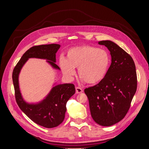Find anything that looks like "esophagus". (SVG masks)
<instances>
[{
	"label": "esophagus",
	"instance_id": "esophagus-1",
	"mask_svg": "<svg viewBox=\"0 0 149 149\" xmlns=\"http://www.w3.org/2000/svg\"><path fill=\"white\" fill-rule=\"evenodd\" d=\"M83 90L82 88H81L79 87H76V92L77 93H78V94L81 93H83Z\"/></svg>",
	"mask_w": 149,
	"mask_h": 149
}]
</instances>
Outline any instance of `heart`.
Here are the masks:
<instances>
[{
	"label": "heart",
	"mask_w": 149,
	"mask_h": 149,
	"mask_svg": "<svg viewBox=\"0 0 149 149\" xmlns=\"http://www.w3.org/2000/svg\"><path fill=\"white\" fill-rule=\"evenodd\" d=\"M110 65V56L104 49L83 45L72 48L68 51L66 59L61 57L60 66L63 73L68 79L75 74L86 83L91 84L101 82L106 76Z\"/></svg>",
	"instance_id": "1"
}]
</instances>
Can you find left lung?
Instances as JSON below:
<instances>
[{
	"label": "left lung",
	"mask_w": 149,
	"mask_h": 149,
	"mask_svg": "<svg viewBox=\"0 0 149 149\" xmlns=\"http://www.w3.org/2000/svg\"><path fill=\"white\" fill-rule=\"evenodd\" d=\"M98 43L110 52L111 64L105 78L98 84L86 88L93 120L102 126L119 123L127 114L137 90L136 65L132 58L110 40Z\"/></svg>",
	"instance_id": "1"
}]
</instances>
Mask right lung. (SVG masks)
<instances>
[{"instance_id": "add662e5", "label": "right lung", "mask_w": 149, "mask_h": 149, "mask_svg": "<svg viewBox=\"0 0 149 149\" xmlns=\"http://www.w3.org/2000/svg\"><path fill=\"white\" fill-rule=\"evenodd\" d=\"M60 45L58 44L42 45L30 48L22 56L12 73L15 96L20 109L34 123L47 128L57 127L63 121L66 111V102L75 93L73 84H62L54 86L47 96L37 104L26 102L20 91L19 76L22 68L29 58L46 59L54 68L60 70L55 63L56 53Z\"/></svg>"}]
</instances>
